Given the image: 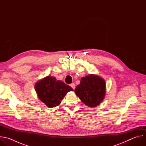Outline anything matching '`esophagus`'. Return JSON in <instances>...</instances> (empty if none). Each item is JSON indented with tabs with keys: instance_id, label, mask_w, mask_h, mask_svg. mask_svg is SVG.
<instances>
[{
	"instance_id": "34e87169",
	"label": "esophagus",
	"mask_w": 146,
	"mask_h": 146,
	"mask_svg": "<svg viewBox=\"0 0 146 146\" xmlns=\"http://www.w3.org/2000/svg\"><path fill=\"white\" fill-rule=\"evenodd\" d=\"M70 87L73 89V90H74L75 89V87H76V85H75V84L74 83H72V84H71L70 85Z\"/></svg>"
}]
</instances>
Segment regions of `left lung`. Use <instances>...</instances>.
Here are the masks:
<instances>
[{
	"label": "left lung",
	"instance_id": "left-lung-1",
	"mask_svg": "<svg viewBox=\"0 0 146 146\" xmlns=\"http://www.w3.org/2000/svg\"><path fill=\"white\" fill-rule=\"evenodd\" d=\"M106 81L102 77L94 74L81 78L74 92L85 105L90 108L98 106L106 95Z\"/></svg>",
	"mask_w": 146,
	"mask_h": 146
}]
</instances>
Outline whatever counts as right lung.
<instances>
[{
    "label": "right lung",
    "mask_w": 146,
    "mask_h": 146,
    "mask_svg": "<svg viewBox=\"0 0 146 146\" xmlns=\"http://www.w3.org/2000/svg\"><path fill=\"white\" fill-rule=\"evenodd\" d=\"M35 89L38 99L49 108L58 106L67 93L73 91L63 81L50 76L36 82Z\"/></svg>",
    "instance_id": "obj_1"
}]
</instances>
